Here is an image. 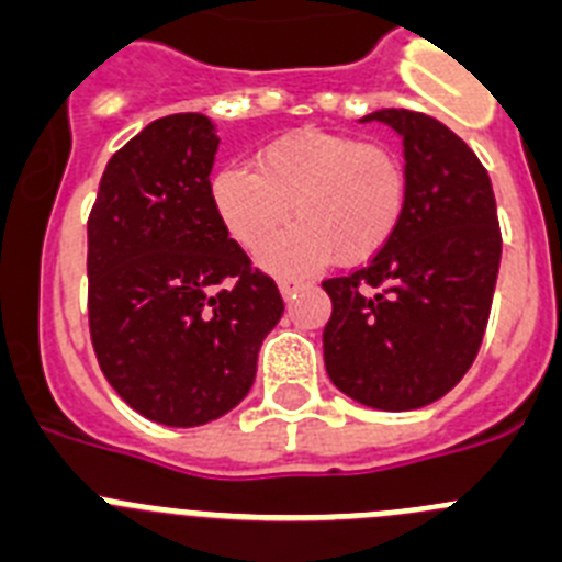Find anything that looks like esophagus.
Returning a JSON list of instances; mask_svg holds the SVG:
<instances>
[{
  "label": "esophagus",
  "mask_w": 562,
  "mask_h": 562,
  "mask_svg": "<svg viewBox=\"0 0 562 562\" xmlns=\"http://www.w3.org/2000/svg\"><path fill=\"white\" fill-rule=\"evenodd\" d=\"M302 285H305V282L296 280V277H282V280H280V293H282V296H285V300H291L293 293L300 291Z\"/></svg>",
  "instance_id": "esophagus-1"
}]
</instances>
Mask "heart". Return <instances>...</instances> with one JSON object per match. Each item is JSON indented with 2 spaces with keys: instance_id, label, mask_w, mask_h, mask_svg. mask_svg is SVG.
I'll return each mask as SVG.
<instances>
[{
  "instance_id": "obj_1",
  "label": "heart",
  "mask_w": 562,
  "mask_h": 562,
  "mask_svg": "<svg viewBox=\"0 0 562 562\" xmlns=\"http://www.w3.org/2000/svg\"><path fill=\"white\" fill-rule=\"evenodd\" d=\"M255 167L224 165L210 179L212 210L246 251H260L293 218L300 224L262 251L274 271L341 266L375 257L406 212L408 176L386 145L322 128H296L257 148Z\"/></svg>"
}]
</instances>
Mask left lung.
<instances>
[{
  "label": "left lung",
  "instance_id": "1",
  "mask_svg": "<svg viewBox=\"0 0 562 562\" xmlns=\"http://www.w3.org/2000/svg\"><path fill=\"white\" fill-rule=\"evenodd\" d=\"M372 120L403 139L406 212L363 269L322 282L325 367L352 401L412 412L451 392L482 347L502 229L487 170L448 125L408 109Z\"/></svg>",
  "mask_w": 562,
  "mask_h": 562
}]
</instances>
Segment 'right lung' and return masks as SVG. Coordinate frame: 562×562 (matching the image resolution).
I'll use <instances>...</instances> for the list:
<instances>
[{
  "label": "right lung",
  "instance_id": "add662e5",
  "mask_svg": "<svg viewBox=\"0 0 562 562\" xmlns=\"http://www.w3.org/2000/svg\"><path fill=\"white\" fill-rule=\"evenodd\" d=\"M215 123L154 120L111 156L89 215V330L114 392L173 428L249 394L280 322L274 280L251 269L210 201Z\"/></svg>",
  "mask_w": 562,
  "mask_h": 562
}]
</instances>
